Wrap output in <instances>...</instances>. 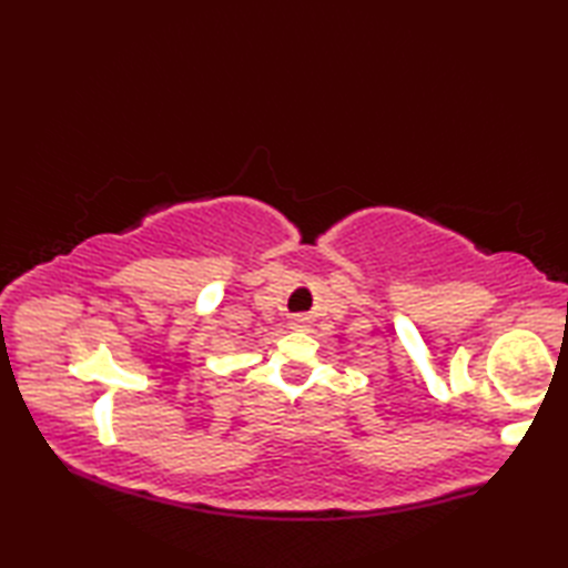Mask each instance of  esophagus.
Returning a JSON list of instances; mask_svg holds the SVG:
<instances>
[{
  "label": "esophagus",
  "instance_id": "1",
  "mask_svg": "<svg viewBox=\"0 0 568 568\" xmlns=\"http://www.w3.org/2000/svg\"><path fill=\"white\" fill-rule=\"evenodd\" d=\"M293 327H303V320H295V322H293Z\"/></svg>",
  "mask_w": 568,
  "mask_h": 568
}]
</instances>
